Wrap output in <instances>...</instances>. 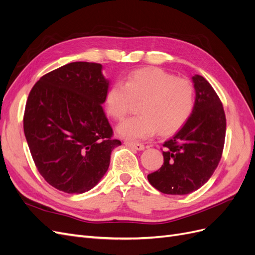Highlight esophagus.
Here are the masks:
<instances>
[{
	"label": "esophagus",
	"instance_id": "esophagus-1",
	"mask_svg": "<svg viewBox=\"0 0 255 255\" xmlns=\"http://www.w3.org/2000/svg\"><path fill=\"white\" fill-rule=\"evenodd\" d=\"M125 144L127 146H129V148H133L135 150H138V151H142L144 150V145L142 143H138V142H130V141H126Z\"/></svg>",
	"mask_w": 255,
	"mask_h": 255
}]
</instances>
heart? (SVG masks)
<instances>
[{
  "label": "heart",
  "instance_id": "heart-1",
  "mask_svg": "<svg viewBox=\"0 0 255 255\" xmlns=\"http://www.w3.org/2000/svg\"><path fill=\"white\" fill-rule=\"evenodd\" d=\"M133 101H140V115L130 117L117 127L120 137L141 140L158 128L160 134H171L188 120L195 106V88L190 81L175 78L158 68L133 71L125 84L116 82L105 96L106 111L121 120L128 114Z\"/></svg>",
  "mask_w": 255,
  "mask_h": 255
}]
</instances>
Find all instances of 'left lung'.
I'll return each instance as SVG.
<instances>
[{
    "instance_id": "obj_1",
    "label": "left lung",
    "mask_w": 255,
    "mask_h": 255,
    "mask_svg": "<svg viewBox=\"0 0 255 255\" xmlns=\"http://www.w3.org/2000/svg\"><path fill=\"white\" fill-rule=\"evenodd\" d=\"M195 106L183 128L164 142V164L150 173L153 187L167 195H187L210 180L225 145L227 121L223 106L203 76L191 78Z\"/></svg>"
}]
</instances>
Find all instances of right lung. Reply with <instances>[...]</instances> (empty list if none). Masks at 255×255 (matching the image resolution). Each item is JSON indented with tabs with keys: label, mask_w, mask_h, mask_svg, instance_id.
I'll return each mask as SVG.
<instances>
[{
	"label": "right lung",
	"mask_w": 255,
	"mask_h": 255,
	"mask_svg": "<svg viewBox=\"0 0 255 255\" xmlns=\"http://www.w3.org/2000/svg\"><path fill=\"white\" fill-rule=\"evenodd\" d=\"M102 65L67 64L30 90L23 128L38 171L53 187L83 194L101 181L112 151L121 144L102 104L110 81Z\"/></svg>",
	"instance_id": "1"
}]
</instances>
